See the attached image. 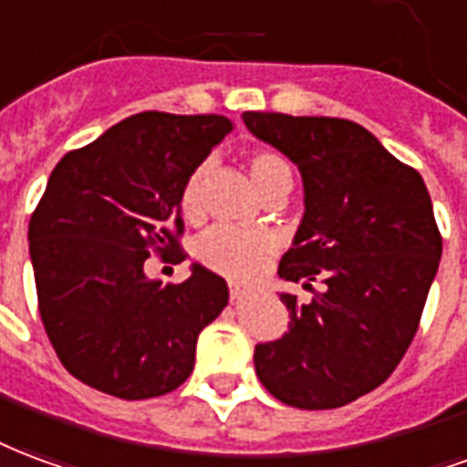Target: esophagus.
<instances>
[{
  "label": "esophagus",
  "mask_w": 467,
  "mask_h": 467,
  "mask_svg": "<svg viewBox=\"0 0 467 467\" xmlns=\"http://www.w3.org/2000/svg\"><path fill=\"white\" fill-rule=\"evenodd\" d=\"M241 298H244V288H241L238 284H231V301L236 304V301H241Z\"/></svg>",
  "instance_id": "34e87169"
}]
</instances>
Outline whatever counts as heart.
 Masks as SVG:
<instances>
[{"label": "heart", "mask_w": 467, "mask_h": 467, "mask_svg": "<svg viewBox=\"0 0 467 467\" xmlns=\"http://www.w3.org/2000/svg\"><path fill=\"white\" fill-rule=\"evenodd\" d=\"M248 171L251 182L261 196L284 189L294 183L291 163L271 149H256L248 156ZM203 179H206V163H199L182 186L179 206L186 219H196L201 213L203 199ZM275 238L266 231H244L234 226H213L199 241V258L219 274H226L238 281L256 278L275 254Z\"/></svg>", "instance_id": "obj_1"}]
</instances>
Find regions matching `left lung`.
Segmentation results:
<instances>
[{"instance_id":"1","label":"left lung","mask_w":467,"mask_h":467,"mask_svg":"<svg viewBox=\"0 0 467 467\" xmlns=\"http://www.w3.org/2000/svg\"><path fill=\"white\" fill-rule=\"evenodd\" d=\"M244 121L304 176V221L278 275L313 294L308 304L281 294L288 333L256 346V376L285 406H348L396 370L420 326L443 254L433 203L420 173L348 119L246 111Z\"/></svg>"}]
</instances>
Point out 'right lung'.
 <instances>
[{
	"mask_svg": "<svg viewBox=\"0 0 467 467\" xmlns=\"http://www.w3.org/2000/svg\"><path fill=\"white\" fill-rule=\"evenodd\" d=\"M229 131L221 114L141 111L54 166L29 254L44 331L81 383L144 400L192 376L199 333L226 308L229 285L203 266L161 284L144 264L186 258L179 193Z\"/></svg>",
	"mask_w": 467,
	"mask_h": 467,
	"instance_id": "1",
	"label": "right lung"
}]
</instances>
